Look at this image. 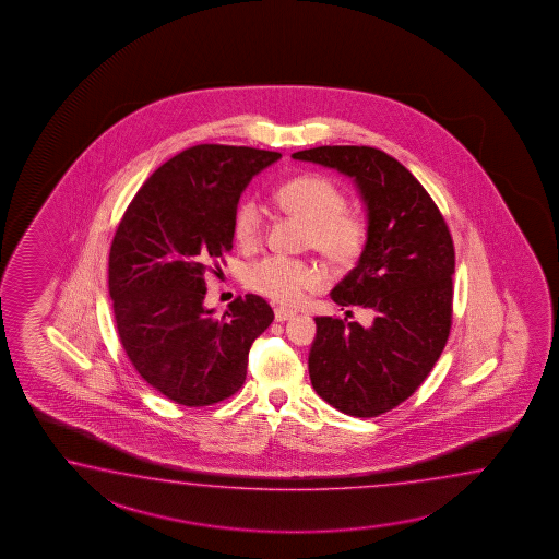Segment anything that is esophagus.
<instances>
[{
	"instance_id": "esophagus-1",
	"label": "esophagus",
	"mask_w": 559,
	"mask_h": 559,
	"mask_svg": "<svg viewBox=\"0 0 559 559\" xmlns=\"http://www.w3.org/2000/svg\"><path fill=\"white\" fill-rule=\"evenodd\" d=\"M294 316H296V311H292V309H284V307L275 309V321H280V323H284V321L294 318Z\"/></svg>"
}]
</instances>
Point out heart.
<instances>
[{
	"label": "heart",
	"instance_id": "heart-1",
	"mask_svg": "<svg viewBox=\"0 0 559 559\" xmlns=\"http://www.w3.org/2000/svg\"><path fill=\"white\" fill-rule=\"evenodd\" d=\"M275 204L285 214L307 222L306 243L337 267L359 260L367 228L359 216L345 210V197L331 180L318 175L297 176L277 188ZM262 212L252 200L241 202L234 216V238L252 248L262 238ZM246 282L253 292L282 306H296L307 292L321 285V272L311 263L282 255L265 258L248 267Z\"/></svg>",
	"mask_w": 559,
	"mask_h": 559
}]
</instances>
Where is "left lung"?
Wrapping results in <instances>:
<instances>
[{
	"instance_id": "obj_1",
	"label": "left lung",
	"mask_w": 559,
	"mask_h": 559,
	"mask_svg": "<svg viewBox=\"0 0 559 559\" xmlns=\"http://www.w3.org/2000/svg\"><path fill=\"white\" fill-rule=\"evenodd\" d=\"M292 158L349 176L367 212L359 262L331 299L369 307L374 319L362 328L316 318L311 384L345 415H381L415 393L449 340L454 246L447 222L415 176L383 151L318 146Z\"/></svg>"
}]
</instances>
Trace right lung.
<instances>
[{"mask_svg":"<svg viewBox=\"0 0 559 559\" xmlns=\"http://www.w3.org/2000/svg\"><path fill=\"white\" fill-rule=\"evenodd\" d=\"M280 158L224 144L176 154L132 198L110 243L122 347L144 381L178 405H214L236 393L253 341L274 321L253 294L214 318L204 307V274L231 250L241 192Z\"/></svg>","mask_w":559,"mask_h":559,"instance_id":"right-lung-1","label":"right lung"}]
</instances>
